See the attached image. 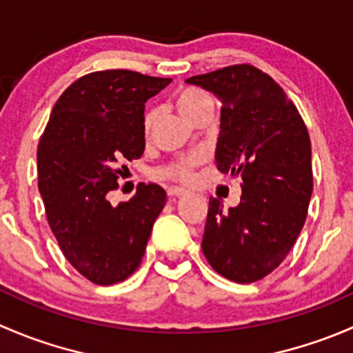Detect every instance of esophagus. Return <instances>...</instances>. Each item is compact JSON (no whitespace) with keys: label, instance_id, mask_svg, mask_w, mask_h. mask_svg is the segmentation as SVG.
<instances>
[{"label":"esophagus","instance_id":"34e87169","mask_svg":"<svg viewBox=\"0 0 353 353\" xmlns=\"http://www.w3.org/2000/svg\"><path fill=\"white\" fill-rule=\"evenodd\" d=\"M167 194H169V196H183V194H186V190H184V188H177V186H170L169 190H167Z\"/></svg>","mask_w":353,"mask_h":353}]
</instances>
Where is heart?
<instances>
[{
  "mask_svg": "<svg viewBox=\"0 0 353 353\" xmlns=\"http://www.w3.org/2000/svg\"><path fill=\"white\" fill-rule=\"evenodd\" d=\"M174 102H176L177 109L181 110V114H183L184 117H188L190 121H193V123L199 116H201V114H205L206 110H213L212 95L198 87L181 88V90L176 94V97H174ZM155 117H157V110L148 109L143 119L145 130L147 131L150 130ZM203 160H205V152L201 150L190 152V154L186 155L177 157L172 163L163 167L162 174L165 177H172V179H177V181H188L191 177V170H193L198 163H201Z\"/></svg>",
  "mask_w": 353,
  "mask_h": 353,
  "instance_id": "heart-1",
  "label": "heart"
}]
</instances>
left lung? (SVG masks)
<instances>
[{
    "label": "left lung",
    "mask_w": 353,
    "mask_h": 353,
    "mask_svg": "<svg viewBox=\"0 0 353 353\" xmlns=\"http://www.w3.org/2000/svg\"><path fill=\"white\" fill-rule=\"evenodd\" d=\"M186 81L222 102L216 169L243 179L234 208L210 198L203 254L225 279L258 282L287 258L304 227L312 194L307 128L283 88L251 65Z\"/></svg>",
    "instance_id": "left-lung-1"
}]
</instances>
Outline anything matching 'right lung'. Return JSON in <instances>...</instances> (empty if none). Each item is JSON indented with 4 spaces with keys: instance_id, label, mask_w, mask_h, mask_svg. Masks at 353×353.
Returning a JSON list of instances; mask_svg holds the SVG:
<instances>
[{
    "instance_id": "1",
    "label": "right lung",
    "mask_w": 353,
    "mask_h": 353,
    "mask_svg": "<svg viewBox=\"0 0 353 353\" xmlns=\"http://www.w3.org/2000/svg\"><path fill=\"white\" fill-rule=\"evenodd\" d=\"M130 70L78 78L63 92L37 148L39 191L49 227L74 270L97 285L133 275L167 194L138 186L130 201L110 205L123 160L145 150V102L170 83Z\"/></svg>"
}]
</instances>
